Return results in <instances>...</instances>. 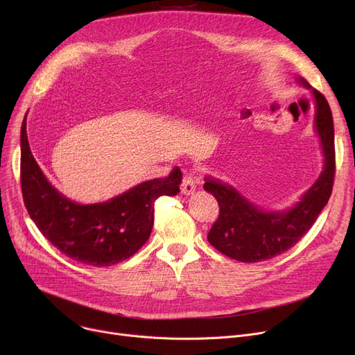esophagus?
Wrapping results in <instances>:
<instances>
[{
	"mask_svg": "<svg viewBox=\"0 0 355 355\" xmlns=\"http://www.w3.org/2000/svg\"><path fill=\"white\" fill-rule=\"evenodd\" d=\"M196 191V180L193 174L190 173H184L182 181H181V193L185 196H190Z\"/></svg>",
	"mask_w": 355,
	"mask_h": 355,
	"instance_id": "obj_1",
	"label": "esophagus"
}]
</instances>
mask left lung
Returning <instances> with one entry per match:
<instances>
[{
    "mask_svg": "<svg viewBox=\"0 0 355 355\" xmlns=\"http://www.w3.org/2000/svg\"><path fill=\"white\" fill-rule=\"evenodd\" d=\"M300 83L309 87L305 79H300ZM312 93L316 106L315 129L321 139L325 164L320 178L295 207L282 213H266L230 185L206 178L204 190L216 197L220 207L207 239L225 256L243 263H254L281 254L308 233L327 206L335 177L334 122L325 96L316 89H312Z\"/></svg>",
    "mask_w": 355,
    "mask_h": 355,
    "instance_id": "1",
    "label": "left lung"
}]
</instances>
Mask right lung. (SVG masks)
<instances>
[{"label": "right lung", "instance_id": "obj_1", "mask_svg": "<svg viewBox=\"0 0 355 355\" xmlns=\"http://www.w3.org/2000/svg\"><path fill=\"white\" fill-rule=\"evenodd\" d=\"M21 191L26 209L50 243L67 257L89 266H112L134 256L154 225L155 201L180 193L181 171L145 181L132 190L98 204H76L47 181L35 162L21 125Z\"/></svg>", "mask_w": 355, "mask_h": 355}]
</instances>
